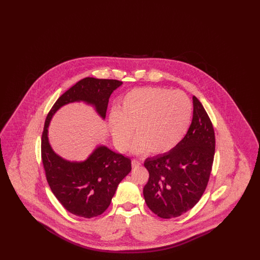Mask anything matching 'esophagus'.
I'll list each match as a JSON object with an SVG mask.
<instances>
[{"label":"esophagus","mask_w":260,"mask_h":260,"mask_svg":"<svg viewBox=\"0 0 260 260\" xmlns=\"http://www.w3.org/2000/svg\"><path fill=\"white\" fill-rule=\"evenodd\" d=\"M141 165V161H138V160H136V159H134L133 161H132V166H133V168H136V167H139Z\"/></svg>","instance_id":"34e87169"}]
</instances>
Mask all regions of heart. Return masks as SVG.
Wrapping results in <instances>:
<instances>
[{
	"mask_svg": "<svg viewBox=\"0 0 260 260\" xmlns=\"http://www.w3.org/2000/svg\"><path fill=\"white\" fill-rule=\"evenodd\" d=\"M192 104L184 92L162 87H140L124 95L119 111L113 110L109 125L120 151L127 148L133 129L135 153L161 155L174 148L186 134Z\"/></svg>",
	"mask_w": 260,
	"mask_h": 260,
	"instance_id": "heart-1",
	"label": "heart"
}]
</instances>
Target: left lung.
Segmentation results:
<instances>
[{
    "label": "left lung",
    "mask_w": 260,
    "mask_h": 260,
    "mask_svg": "<svg viewBox=\"0 0 260 260\" xmlns=\"http://www.w3.org/2000/svg\"><path fill=\"white\" fill-rule=\"evenodd\" d=\"M193 119L183 139L170 152L148 158L149 179L143 196L149 209L161 218L191 210L204 194L214 157L215 137L210 117L193 96Z\"/></svg>",
    "instance_id": "8db88e82"
}]
</instances>
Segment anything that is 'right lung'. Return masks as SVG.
<instances>
[{"mask_svg":"<svg viewBox=\"0 0 260 260\" xmlns=\"http://www.w3.org/2000/svg\"><path fill=\"white\" fill-rule=\"evenodd\" d=\"M122 84L117 80L85 78L56 100L46 119L41 150L47 180L62 206L75 215L91 218L107 210L119 183L132 171V161L104 145L98 146L85 161L63 159L50 146V120L62 106L81 101L93 106L104 120L109 98Z\"/></svg>","mask_w":260,"mask_h":260,"instance_id":"1","label":"right lung"}]
</instances>
